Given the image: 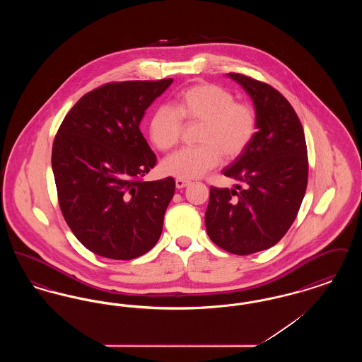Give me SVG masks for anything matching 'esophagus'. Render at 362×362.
I'll return each mask as SVG.
<instances>
[{
  "instance_id": "esophagus-1",
  "label": "esophagus",
  "mask_w": 362,
  "mask_h": 362,
  "mask_svg": "<svg viewBox=\"0 0 362 362\" xmlns=\"http://www.w3.org/2000/svg\"><path fill=\"white\" fill-rule=\"evenodd\" d=\"M175 185H176V189H185L189 185V180H185V179H176L175 180Z\"/></svg>"
}]
</instances>
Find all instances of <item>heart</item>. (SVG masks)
<instances>
[{"label":"heart","mask_w":362,"mask_h":362,"mask_svg":"<svg viewBox=\"0 0 362 362\" xmlns=\"http://www.w3.org/2000/svg\"><path fill=\"white\" fill-rule=\"evenodd\" d=\"M183 121L199 124L198 146L175 152L161 163V171L177 179H197L225 160L240 157L257 136L258 118L251 104L236 102L224 86L201 83L182 90L170 105L157 107L149 121V137L167 152L179 142Z\"/></svg>","instance_id":"b5f03b06"}]
</instances>
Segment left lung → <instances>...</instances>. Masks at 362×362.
Instances as JSON below:
<instances>
[{
    "mask_svg": "<svg viewBox=\"0 0 362 362\" xmlns=\"http://www.w3.org/2000/svg\"><path fill=\"white\" fill-rule=\"evenodd\" d=\"M228 77L251 98L258 130L247 151L223 170L245 187H210L205 224L214 244L250 255L273 247L293 224L308 182L307 144L297 114L276 89L239 73Z\"/></svg>",
    "mask_w": 362,
    "mask_h": 362,
    "instance_id": "left-lung-1",
    "label": "left lung"
}]
</instances>
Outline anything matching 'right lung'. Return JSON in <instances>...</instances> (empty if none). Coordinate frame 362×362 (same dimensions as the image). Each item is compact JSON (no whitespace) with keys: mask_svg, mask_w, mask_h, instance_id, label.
Segmentation results:
<instances>
[{"mask_svg":"<svg viewBox=\"0 0 362 362\" xmlns=\"http://www.w3.org/2000/svg\"><path fill=\"white\" fill-rule=\"evenodd\" d=\"M173 81L110 83L88 92L55 136L52 167L61 211L96 255L138 258L161 236L175 180H141L155 167L156 155L139 123Z\"/></svg>","mask_w":362,"mask_h":362,"instance_id":"right-lung-1","label":"right lung"}]
</instances>
